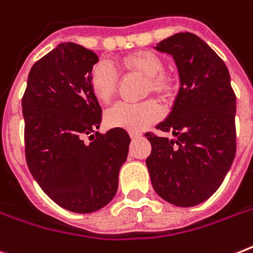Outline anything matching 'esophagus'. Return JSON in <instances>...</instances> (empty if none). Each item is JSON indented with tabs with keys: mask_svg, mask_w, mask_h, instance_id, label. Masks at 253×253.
<instances>
[{
	"mask_svg": "<svg viewBox=\"0 0 253 253\" xmlns=\"http://www.w3.org/2000/svg\"><path fill=\"white\" fill-rule=\"evenodd\" d=\"M142 136V132H138V131H130V138L131 139H138Z\"/></svg>",
	"mask_w": 253,
	"mask_h": 253,
	"instance_id": "obj_1",
	"label": "esophagus"
}]
</instances>
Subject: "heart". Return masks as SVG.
I'll return each instance as SVG.
<instances>
[{
    "instance_id": "heart-1",
    "label": "heart",
    "mask_w": 253,
    "mask_h": 253,
    "mask_svg": "<svg viewBox=\"0 0 253 253\" xmlns=\"http://www.w3.org/2000/svg\"><path fill=\"white\" fill-rule=\"evenodd\" d=\"M119 68L126 75L144 77V95L154 93L159 98H169L174 89V80L164 72L162 57L151 51H135L118 60ZM119 77L106 63L95 64L89 75V87L93 97L101 103H109L117 94ZM162 117V109L154 99L140 103H117L106 111L105 123L111 128L142 131Z\"/></svg>"
}]
</instances>
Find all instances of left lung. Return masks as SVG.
<instances>
[{
	"instance_id": "left-lung-1",
	"label": "left lung",
	"mask_w": 253,
	"mask_h": 253,
	"mask_svg": "<svg viewBox=\"0 0 253 253\" xmlns=\"http://www.w3.org/2000/svg\"><path fill=\"white\" fill-rule=\"evenodd\" d=\"M155 48L173 57L180 90L170 114L146 132V164L155 192L167 202L192 208L218 190L236 154V97L223 60L192 33L167 38Z\"/></svg>"
}]
</instances>
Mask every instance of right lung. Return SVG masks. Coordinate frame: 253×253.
Instances as JSON below:
<instances>
[{
	"instance_id": "add662e5",
	"label": "right lung",
	"mask_w": 253,
	"mask_h": 253,
	"mask_svg": "<svg viewBox=\"0 0 253 253\" xmlns=\"http://www.w3.org/2000/svg\"><path fill=\"white\" fill-rule=\"evenodd\" d=\"M97 61L90 49L61 43L33 65L22 97L30 172L53 202L80 214L114 198L131 142L123 128L95 131L102 109L91 94L89 75Z\"/></svg>"
}]
</instances>
